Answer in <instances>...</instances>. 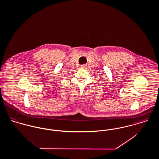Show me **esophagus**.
<instances>
[{"mask_svg": "<svg viewBox=\"0 0 159 159\" xmlns=\"http://www.w3.org/2000/svg\"><path fill=\"white\" fill-rule=\"evenodd\" d=\"M81 66H82V67H85V65H81Z\"/></svg>", "mask_w": 159, "mask_h": 159, "instance_id": "34e87169", "label": "esophagus"}]
</instances>
